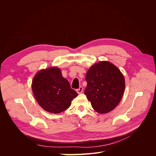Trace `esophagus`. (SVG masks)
Returning a JSON list of instances; mask_svg holds the SVG:
<instances>
[{"label": "esophagus", "instance_id": "esophagus-1", "mask_svg": "<svg viewBox=\"0 0 156 156\" xmlns=\"http://www.w3.org/2000/svg\"><path fill=\"white\" fill-rule=\"evenodd\" d=\"M83 91V87H80L77 90V92L78 94H81Z\"/></svg>", "mask_w": 156, "mask_h": 156}]
</instances>
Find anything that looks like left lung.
I'll list each match as a JSON object with an SVG mask.
<instances>
[{
	"label": "left lung",
	"instance_id": "left-lung-1",
	"mask_svg": "<svg viewBox=\"0 0 156 156\" xmlns=\"http://www.w3.org/2000/svg\"><path fill=\"white\" fill-rule=\"evenodd\" d=\"M84 90L92 108L100 114L109 112L119 104L125 90L124 75L108 61L93 64L86 74Z\"/></svg>",
	"mask_w": 156,
	"mask_h": 156
}]
</instances>
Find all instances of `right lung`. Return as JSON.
Wrapping results in <instances>:
<instances>
[{
	"mask_svg": "<svg viewBox=\"0 0 156 156\" xmlns=\"http://www.w3.org/2000/svg\"><path fill=\"white\" fill-rule=\"evenodd\" d=\"M32 89L40 106L45 111L58 114L66 110L78 94L70 87L58 67L38 71L33 77Z\"/></svg>",
	"mask_w": 156,
	"mask_h": 156,
	"instance_id": "right-lung-1",
	"label": "right lung"
}]
</instances>
